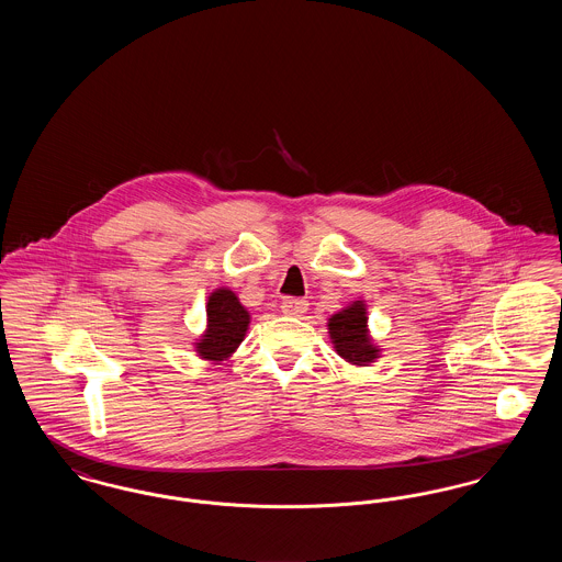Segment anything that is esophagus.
Returning <instances> with one entry per match:
<instances>
[{"label":"esophagus","instance_id":"esophagus-1","mask_svg":"<svg viewBox=\"0 0 562 562\" xmlns=\"http://www.w3.org/2000/svg\"><path fill=\"white\" fill-rule=\"evenodd\" d=\"M307 301L305 299H293V296H286L284 301H282V312L286 314V316H303L305 312H307Z\"/></svg>","mask_w":562,"mask_h":562}]
</instances>
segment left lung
I'll use <instances>...</instances> for the list:
<instances>
[{"instance_id":"1","label":"left lung","mask_w":562,"mask_h":562,"mask_svg":"<svg viewBox=\"0 0 562 562\" xmlns=\"http://www.w3.org/2000/svg\"><path fill=\"white\" fill-rule=\"evenodd\" d=\"M367 321V307L362 301H353L349 307L328 318V333L335 351L356 367H369L374 358H379V348L369 337Z\"/></svg>"}]
</instances>
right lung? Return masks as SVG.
<instances>
[{
	"mask_svg": "<svg viewBox=\"0 0 562 562\" xmlns=\"http://www.w3.org/2000/svg\"><path fill=\"white\" fill-rule=\"evenodd\" d=\"M209 328L195 344V351L211 362L227 360L244 341L250 316L244 310L236 293L229 289H216L206 305Z\"/></svg>",
	"mask_w": 562,
	"mask_h": 562,
	"instance_id": "add662e5",
	"label": "right lung"
}]
</instances>
